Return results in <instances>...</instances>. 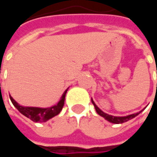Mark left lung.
<instances>
[{
	"label": "left lung",
	"mask_w": 157,
	"mask_h": 157,
	"mask_svg": "<svg viewBox=\"0 0 157 157\" xmlns=\"http://www.w3.org/2000/svg\"><path fill=\"white\" fill-rule=\"evenodd\" d=\"M92 104L94 105L95 107V109L97 113H98L99 115L102 116L103 118L107 119L108 121L111 122V123H113V124H122V123H124V122H127L129 119H131V118H135V116H137L139 113H140L141 111L139 113H134V114H130V115L128 116H124V117H116V116H112V115H109V114H107L105 113H103L101 110V109H99V108H98V106L96 105L95 102H93V100L92 99Z\"/></svg>",
	"instance_id": "left-lung-1"
}]
</instances>
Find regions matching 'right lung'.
<instances>
[{
  "label": "right lung",
  "mask_w": 157,
  "mask_h": 157,
  "mask_svg": "<svg viewBox=\"0 0 157 157\" xmlns=\"http://www.w3.org/2000/svg\"><path fill=\"white\" fill-rule=\"evenodd\" d=\"M67 90L65 91L61 97V99L59 100L58 104L55 106H53L51 108H48V109H40V108H33V107H22L20 106L16 102L14 99L12 98L10 96V99L12 101V104L15 106L19 112L22 114L26 116L27 118H30L32 121L33 122H45L50 119L53 117H55L57 114L59 113L63 109V106L65 103V94H66Z\"/></svg>",
  "instance_id": "1"
}]
</instances>
